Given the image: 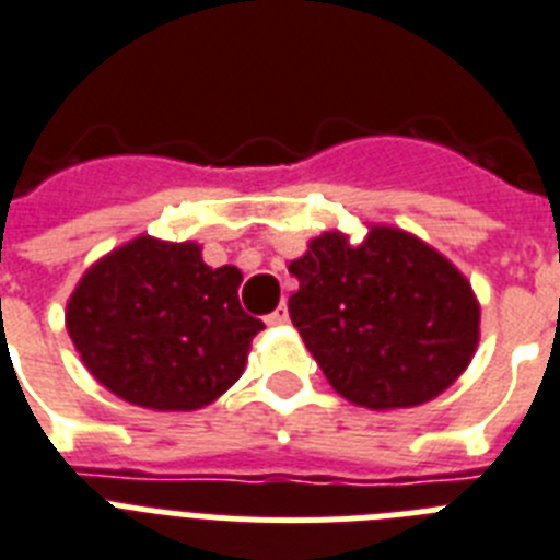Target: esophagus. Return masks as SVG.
Segmentation results:
<instances>
[{"instance_id":"1","label":"esophagus","mask_w":560,"mask_h":560,"mask_svg":"<svg viewBox=\"0 0 560 560\" xmlns=\"http://www.w3.org/2000/svg\"><path fill=\"white\" fill-rule=\"evenodd\" d=\"M267 325L270 327H281V325H288L290 322V316H288V307H284V304H279V307H276V311L270 313V316H267Z\"/></svg>"}]
</instances>
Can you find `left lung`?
<instances>
[{
  "mask_svg": "<svg viewBox=\"0 0 560 560\" xmlns=\"http://www.w3.org/2000/svg\"><path fill=\"white\" fill-rule=\"evenodd\" d=\"M290 319L336 394L390 411L429 402L469 368L480 304L457 267L417 235L325 233L290 261Z\"/></svg>",
  "mask_w": 560,
  "mask_h": 560,
  "instance_id": "1",
  "label": "left lung"
}]
</instances>
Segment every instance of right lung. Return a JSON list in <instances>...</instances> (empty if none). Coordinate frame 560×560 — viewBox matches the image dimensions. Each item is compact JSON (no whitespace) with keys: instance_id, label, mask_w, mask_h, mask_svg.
I'll use <instances>...</instances> for the list:
<instances>
[{"instance_id":"right-lung-1","label":"right lung","mask_w":560,"mask_h":560,"mask_svg":"<svg viewBox=\"0 0 560 560\" xmlns=\"http://www.w3.org/2000/svg\"><path fill=\"white\" fill-rule=\"evenodd\" d=\"M238 284V267L203 265L192 241L140 235L85 270L68 299V336L91 376L131 406L195 411L235 385L265 330Z\"/></svg>"}]
</instances>
